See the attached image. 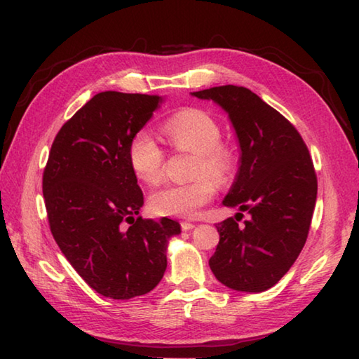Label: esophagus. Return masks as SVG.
<instances>
[{"instance_id":"obj_1","label":"esophagus","mask_w":359,"mask_h":359,"mask_svg":"<svg viewBox=\"0 0 359 359\" xmlns=\"http://www.w3.org/2000/svg\"><path fill=\"white\" fill-rule=\"evenodd\" d=\"M194 227H196V225H194L192 222H181V229H183L184 231H187V230H192Z\"/></svg>"}]
</instances>
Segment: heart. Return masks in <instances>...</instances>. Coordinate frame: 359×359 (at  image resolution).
Masks as SVG:
<instances>
[{
    "instance_id": "heart-1",
    "label": "heart",
    "mask_w": 359,
    "mask_h": 359,
    "mask_svg": "<svg viewBox=\"0 0 359 359\" xmlns=\"http://www.w3.org/2000/svg\"><path fill=\"white\" fill-rule=\"evenodd\" d=\"M163 134L176 149L196 154L191 183H168L149 196V208L157 216L194 217L215 197L216 183H225L233 173L236 154L222 143V129L216 118L200 109H187L168 118ZM129 163L134 175L147 184L159 183L165 170V153L148 130H138L129 144Z\"/></svg>"
}]
</instances>
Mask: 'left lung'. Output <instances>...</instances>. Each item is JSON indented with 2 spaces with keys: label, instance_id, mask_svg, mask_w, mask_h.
<instances>
[{
  "label": "left lung",
  "instance_id": "obj_1",
  "mask_svg": "<svg viewBox=\"0 0 359 359\" xmlns=\"http://www.w3.org/2000/svg\"><path fill=\"white\" fill-rule=\"evenodd\" d=\"M192 96L215 100L229 113L241 159L222 203L250 215L243 227L241 212L216 224L221 238L210 268L225 287L265 292L292 268L309 233L317 200L309 149L294 126L248 88L215 86Z\"/></svg>",
  "mask_w": 359,
  "mask_h": 359
}]
</instances>
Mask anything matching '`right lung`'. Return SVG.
<instances>
[{
	"instance_id": "obj_1",
	"label": "right lung",
	"mask_w": 359,
	"mask_h": 359,
	"mask_svg": "<svg viewBox=\"0 0 359 359\" xmlns=\"http://www.w3.org/2000/svg\"><path fill=\"white\" fill-rule=\"evenodd\" d=\"M161 96L99 93L62 124L43 168L50 231L81 279L97 293L129 299L153 290L167 268L168 217L142 219L143 192L129 163L132 137Z\"/></svg>"
}]
</instances>
